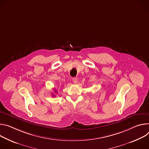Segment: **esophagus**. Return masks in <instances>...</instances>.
<instances>
[{
    "instance_id": "obj_1",
    "label": "esophagus",
    "mask_w": 149,
    "mask_h": 149,
    "mask_svg": "<svg viewBox=\"0 0 149 149\" xmlns=\"http://www.w3.org/2000/svg\"><path fill=\"white\" fill-rule=\"evenodd\" d=\"M72 80H73V83L74 84H76L77 82V79L76 78V77H73V79H72Z\"/></svg>"
}]
</instances>
